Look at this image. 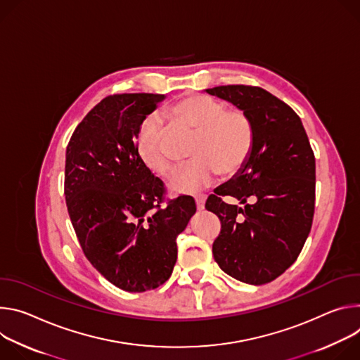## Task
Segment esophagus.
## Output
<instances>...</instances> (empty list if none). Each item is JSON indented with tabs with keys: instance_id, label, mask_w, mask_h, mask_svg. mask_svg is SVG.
I'll list each match as a JSON object with an SVG mask.
<instances>
[{
	"instance_id": "34e87169",
	"label": "esophagus",
	"mask_w": 360,
	"mask_h": 360,
	"mask_svg": "<svg viewBox=\"0 0 360 360\" xmlns=\"http://www.w3.org/2000/svg\"><path fill=\"white\" fill-rule=\"evenodd\" d=\"M205 205H206V195L205 194L195 195V207H197V210H205Z\"/></svg>"
}]
</instances>
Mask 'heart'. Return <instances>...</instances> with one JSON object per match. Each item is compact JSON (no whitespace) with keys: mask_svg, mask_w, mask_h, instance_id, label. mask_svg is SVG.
<instances>
[{"mask_svg":"<svg viewBox=\"0 0 360 360\" xmlns=\"http://www.w3.org/2000/svg\"><path fill=\"white\" fill-rule=\"evenodd\" d=\"M174 122L195 130L191 162L179 167L169 187L179 193H194L213 183L219 170L233 174L240 169L253 147V126L240 110H226L214 98L188 94L170 110ZM165 129L157 118H147L137 134V151L147 169L167 174L173 160L163 143Z\"/></svg>","mask_w":360,"mask_h":360,"instance_id":"b5f03b06","label":"heart"}]
</instances>
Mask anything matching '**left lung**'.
Listing matches in <instances>:
<instances>
[{
    "label": "left lung",
    "mask_w": 360,
    "mask_h": 360,
    "mask_svg": "<svg viewBox=\"0 0 360 360\" xmlns=\"http://www.w3.org/2000/svg\"><path fill=\"white\" fill-rule=\"evenodd\" d=\"M205 91L243 111L253 126L246 163L206 202V209L221 221L213 256L236 281L264 285L295 263L310 233L314 154L300 117L269 91L250 86ZM226 195L245 207L227 205L222 200Z\"/></svg>",
    "instance_id": "left-lung-1"
}]
</instances>
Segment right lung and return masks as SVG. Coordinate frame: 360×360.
<instances>
[{
	"instance_id": "obj_1",
	"label": "right lung",
	"mask_w": 360,
	"mask_h": 360,
	"mask_svg": "<svg viewBox=\"0 0 360 360\" xmlns=\"http://www.w3.org/2000/svg\"><path fill=\"white\" fill-rule=\"evenodd\" d=\"M165 94H115L74 130L64 194L82 249L110 283L140 293L163 285L177 260V236L195 213L190 195L162 206L163 181L141 162L136 140Z\"/></svg>"
}]
</instances>
